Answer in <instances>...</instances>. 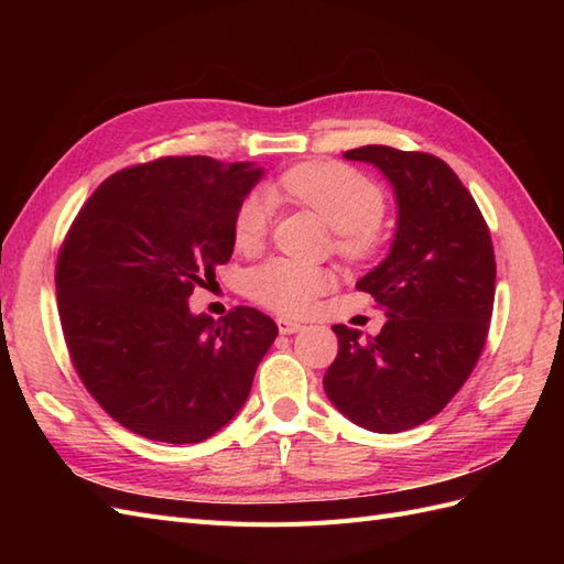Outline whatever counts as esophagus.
<instances>
[{
    "label": "esophagus",
    "mask_w": 564,
    "mask_h": 564,
    "mask_svg": "<svg viewBox=\"0 0 564 564\" xmlns=\"http://www.w3.org/2000/svg\"><path fill=\"white\" fill-rule=\"evenodd\" d=\"M278 329H280V334H296L303 329V324L289 319V317H278Z\"/></svg>",
    "instance_id": "1"
}]
</instances>
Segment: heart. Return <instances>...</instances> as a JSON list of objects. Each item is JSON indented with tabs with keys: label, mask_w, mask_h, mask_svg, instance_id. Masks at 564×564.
Returning <instances> with one entry per match:
<instances>
[{
	"label": "heart",
	"mask_w": 564,
	"mask_h": 564,
	"mask_svg": "<svg viewBox=\"0 0 564 564\" xmlns=\"http://www.w3.org/2000/svg\"><path fill=\"white\" fill-rule=\"evenodd\" d=\"M280 191L313 209L324 224L338 232V251L348 259H365L379 247V220L383 216L381 187L336 162L301 164L280 178ZM270 220V199L249 195L235 218V242L253 249L263 242ZM332 272L292 259H270L253 268L249 292L265 308L282 315L311 311L317 296L332 289Z\"/></svg>",
	"instance_id": "heart-1"
}]
</instances>
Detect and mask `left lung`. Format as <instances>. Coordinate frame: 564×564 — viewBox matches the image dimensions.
<instances>
[{"mask_svg": "<svg viewBox=\"0 0 564 564\" xmlns=\"http://www.w3.org/2000/svg\"><path fill=\"white\" fill-rule=\"evenodd\" d=\"M344 158L386 176L398 224L386 259L357 280L383 308V329L365 340L332 327L338 355L322 383L360 429L400 433L442 412L470 377L491 319L494 247L473 195L440 158L388 145Z\"/></svg>", "mask_w": 564, "mask_h": 564, "instance_id": "left-lung-1", "label": "left lung"}]
</instances>
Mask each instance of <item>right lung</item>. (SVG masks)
I'll list each match as a JSON object with an SVG mask.
<instances>
[{"label":"right lung","mask_w":564,"mask_h":564,"mask_svg":"<svg viewBox=\"0 0 564 564\" xmlns=\"http://www.w3.org/2000/svg\"><path fill=\"white\" fill-rule=\"evenodd\" d=\"M263 169L164 158L112 174L79 209L56 265L82 383L135 435L193 445L245 406L278 324L247 305L195 315L193 289L228 263L235 218Z\"/></svg>","instance_id":"right-lung-1"}]
</instances>
